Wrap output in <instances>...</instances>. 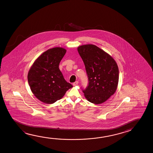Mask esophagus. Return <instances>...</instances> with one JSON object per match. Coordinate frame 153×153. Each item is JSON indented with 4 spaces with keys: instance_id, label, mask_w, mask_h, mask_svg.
Returning <instances> with one entry per match:
<instances>
[{
    "instance_id": "1",
    "label": "esophagus",
    "mask_w": 153,
    "mask_h": 153,
    "mask_svg": "<svg viewBox=\"0 0 153 153\" xmlns=\"http://www.w3.org/2000/svg\"><path fill=\"white\" fill-rule=\"evenodd\" d=\"M78 83H79V82H78V81H75V82H74V83H73V85H74V86H75V85H77Z\"/></svg>"
}]
</instances>
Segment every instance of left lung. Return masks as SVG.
Returning <instances> with one entry per match:
<instances>
[{
	"label": "left lung",
	"instance_id": "8db88e82",
	"mask_svg": "<svg viewBox=\"0 0 153 153\" xmlns=\"http://www.w3.org/2000/svg\"><path fill=\"white\" fill-rule=\"evenodd\" d=\"M88 76V86L82 89L86 99L96 104L102 103L116 91L119 70L116 62L108 53L93 44L78 48Z\"/></svg>",
	"mask_w": 153,
	"mask_h": 153
}]
</instances>
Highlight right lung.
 <instances>
[{"instance_id":"obj_1","label":"right lung","mask_w":153,"mask_h":153,"mask_svg":"<svg viewBox=\"0 0 153 153\" xmlns=\"http://www.w3.org/2000/svg\"><path fill=\"white\" fill-rule=\"evenodd\" d=\"M66 52L60 47L48 50L37 58L29 71L28 81L31 91L43 103H53L73 87L59 68Z\"/></svg>"}]
</instances>
